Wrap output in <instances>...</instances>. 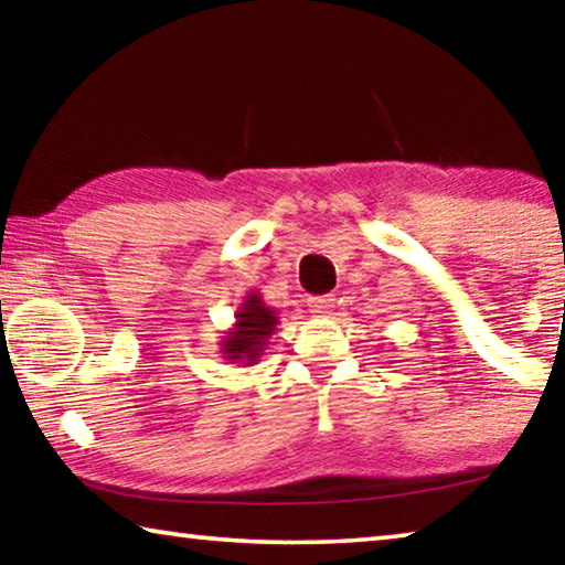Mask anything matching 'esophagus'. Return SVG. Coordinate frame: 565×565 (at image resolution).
I'll list each match as a JSON object with an SVG mask.
<instances>
[{"label": "esophagus", "mask_w": 565, "mask_h": 565, "mask_svg": "<svg viewBox=\"0 0 565 565\" xmlns=\"http://www.w3.org/2000/svg\"><path fill=\"white\" fill-rule=\"evenodd\" d=\"M331 309H333L331 296H313V299H309V311L317 313V317H327V313H331Z\"/></svg>", "instance_id": "1"}]
</instances>
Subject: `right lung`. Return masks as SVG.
Here are the masks:
<instances>
[{
	"instance_id": "right-lung-1",
	"label": "right lung",
	"mask_w": 565,
	"mask_h": 565,
	"mask_svg": "<svg viewBox=\"0 0 565 565\" xmlns=\"http://www.w3.org/2000/svg\"><path fill=\"white\" fill-rule=\"evenodd\" d=\"M276 323H279V317L271 306L264 303L262 294L248 291L234 313V327L224 331L222 343H218L224 361L254 366L276 331Z\"/></svg>"
}]
</instances>
